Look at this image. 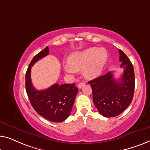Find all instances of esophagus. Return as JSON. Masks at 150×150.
I'll return each instance as SVG.
<instances>
[{"mask_svg": "<svg viewBox=\"0 0 150 150\" xmlns=\"http://www.w3.org/2000/svg\"><path fill=\"white\" fill-rule=\"evenodd\" d=\"M85 84H86L85 82H80V83H79V84H78L77 87L79 88H81L84 85H85Z\"/></svg>", "mask_w": 150, "mask_h": 150, "instance_id": "1", "label": "esophagus"}]
</instances>
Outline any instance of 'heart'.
<instances>
[{
    "instance_id": "heart-1",
    "label": "heart",
    "mask_w": 150,
    "mask_h": 150,
    "mask_svg": "<svg viewBox=\"0 0 150 150\" xmlns=\"http://www.w3.org/2000/svg\"><path fill=\"white\" fill-rule=\"evenodd\" d=\"M107 59V53L104 48L90 47L71 54L64 70L68 73L83 70L84 77L92 79L100 74Z\"/></svg>"
}]
</instances>
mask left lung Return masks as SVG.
Wrapping results in <instances>:
<instances>
[{"label":"left lung","instance_id":"obj_1","mask_svg":"<svg viewBox=\"0 0 150 150\" xmlns=\"http://www.w3.org/2000/svg\"><path fill=\"white\" fill-rule=\"evenodd\" d=\"M123 74L119 81L109 72L88 81L92 87L93 102L103 116L112 117L123 112L132 102L134 90V73L127 56L119 50Z\"/></svg>","mask_w":150,"mask_h":150}]
</instances>
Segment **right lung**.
Returning <instances> with one entry per match:
<instances>
[{"label":"right lung","instance_id":"right-lung-1","mask_svg":"<svg viewBox=\"0 0 150 150\" xmlns=\"http://www.w3.org/2000/svg\"><path fill=\"white\" fill-rule=\"evenodd\" d=\"M49 54L46 47L33 58L26 73V90L30 102L38 114L53 122L64 121L69 116L78 88L75 83H55L46 90H37L31 81V67Z\"/></svg>","mask_w":150,"mask_h":150}]
</instances>
